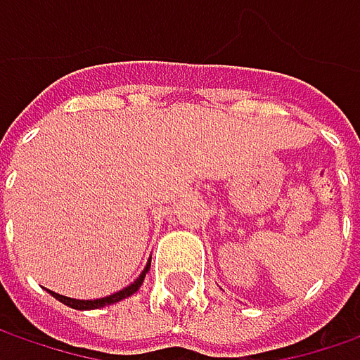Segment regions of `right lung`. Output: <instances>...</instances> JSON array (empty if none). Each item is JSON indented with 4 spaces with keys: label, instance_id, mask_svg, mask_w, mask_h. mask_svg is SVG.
I'll return each mask as SVG.
<instances>
[{
    "label": "right lung",
    "instance_id": "obj_1",
    "mask_svg": "<svg viewBox=\"0 0 360 360\" xmlns=\"http://www.w3.org/2000/svg\"><path fill=\"white\" fill-rule=\"evenodd\" d=\"M148 270H150V262L146 264L144 272H142V274H140V276H138L130 286H126V288H122V290L116 292V295H110V297H105V298H96V300H76V298H68V297H62V295H56V292H51V290H49V292L58 298L60 302L68 304V307H72V309H77V311H91V309H100V307H105V304H114V302H118V300H122V298L134 295V292L142 286V283H144V276Z\"/></svg>",
    "mask_w": 360,
    "mask_h": 360
}]
</instances>
